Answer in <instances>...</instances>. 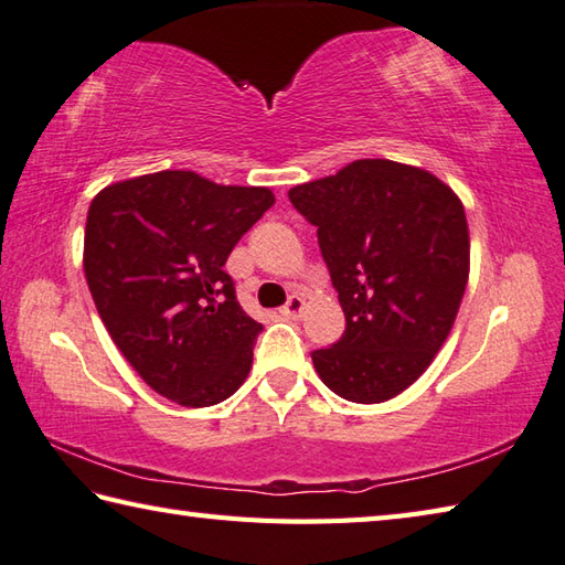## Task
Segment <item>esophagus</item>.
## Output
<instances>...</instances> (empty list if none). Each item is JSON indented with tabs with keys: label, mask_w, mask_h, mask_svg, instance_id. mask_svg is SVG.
Returning <instances> with one entry per match:
<instances>
[{
	"label": "esophagus",
	"mask_w": 565,
	"mask_h": 565,
	"mask_svg": "<svg viewBox=\"0 0 565 565\" xmlns=\"http://www.w3.org/2000/svg\"><path fill=\"white\" fill-rule=\"evenodd\" d=\"M285 317H290V319H297V317H302V312H305V300L300 295H292L290 300L285 302V307L280 310Z\"/></svg>",
	"instance_id": "1"
}]
</instances>
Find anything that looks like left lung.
<instances>
[{"mask_svg": "<svg viewBox=\"0 0 565 565\" xmlns=\"http://www.w3.org/2000/svg\"><path fill=\"white\" fill-rule=\"evenodd\" d=\"M317 226L347 317L337 344L312 351L337 396L383 403L433 364L470 278V231L455 191L420 167L356 159L287 191Z\"/></svg>", "mask_w": 565, "mask_h": 565, "instance_id": "1", "label": "left lung"}]
</instances>
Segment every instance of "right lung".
Here are the masks:
<instances>
[{"label": "right lung", "instance_id": "obj_1", "mask_svg": "<svg viewBox=\"0 0 565 565\" xmlns=\"http://www.w3.org/2000/svg\"><path fill=\"white\" fill-rule=\"evenodd\" d=\"M273 204L270 189L184 169L115 182L90 201L83 270L93 302L159 396L206 408L248 379L263 324L243 312L223 265Z\"/></svg>", "mask_w": 565, "mask_h": 565}]
</instances>
